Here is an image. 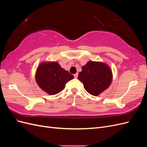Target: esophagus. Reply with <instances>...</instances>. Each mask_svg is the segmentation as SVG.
Segmentation results:
<instances>
[{
    "instance_id": "esophagus-1",
    "label": "esophagus",
    "mask_w": 147,
    "mask_h": 147,
    "mask_svg": "<svg viewBox=\"0 0 147 147\" xmlns=\"http://www.w3.org/2000/svg\"><path fill=\"white\" fill-rule=\"evenodd\" d=\"M78 73H77V74H74V77L75 78H77L78 77Z\"/></svg>"
}]
</instances>
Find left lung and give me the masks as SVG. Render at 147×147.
<instances>
[{
	"label": "left lung",
	"mask_w": 147,
	"mask_h": 147,
	"mask_svg": "<svg viewBox=\"0 0 147 147\" xmlns=\"http://www.w3.org/2000/svg\"><path fill=\"white\" fill-rule=\"evenodd\" d=\"M82 69L78 79L83 83L86 91L92 96H98L112 82V71L104 63L90 61Z\"/></svg>",
	"instance_id": "1"
}]
</instances>
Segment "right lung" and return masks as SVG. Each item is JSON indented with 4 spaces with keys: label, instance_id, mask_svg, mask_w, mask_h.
Returning <instances> with one entry per match:
<instances>
[{
    "label": "right lung",
    "instance_id": "right-lung-1",
    "mask_svg": "<svg viewBox=\"0 0 147 147\" xmlns=\"http://www.w3.org/2000/svg\"><path fill=\"white\" fill-rule=\"evenodd\" d=\"M74 78L72 74L62 68L56 62L40 64L35 75L38 86L50 95L63 91L66 83Z\"/></svg>",
    "mask_w": 147,
    "mask_h": 147
}]
</instances>
